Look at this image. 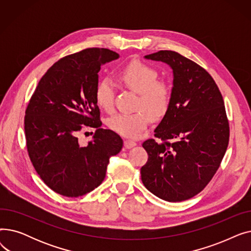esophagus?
<instances>
[{"instance_id": "obj_1", "label": "esophagus", "mask_w": 251, "mask_h": 251, "mask_svg": "<svg viewBox=\"0 0 251 251\" xmlns=\"http://www.w3.org/2000/svg\"><path fill=\"white\" fill-rule=\"evenodd\" d=\"M124 146L126 149H131L136 146V142L133 141V140H130V139H127L124 141Z\"/></svg>"}]
</instances>
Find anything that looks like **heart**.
<instances>
[{
	"instance_id": "obj_1",
	"label": "heart",
	"mask_w": 251,
	"mask_h": 251,
	"mask_svg": "<svg viewBox=\"0 0 251 251\" xmlns=\"http://www.w3.org/2000/svg\"><path fill=\"white\" fill-rule=\"evenodd\" d=\"M157 71L139 61L129 63L121 70L119 77L136 94L139 99L134 113L117 114L108 119L107 125L114 132L129 138L141 135L149 126L151 119L161 120L171 105L172 88L164 80H157ZM95 98L99 107L110 112L114 107V84L108 78L98 83Z\"/></svg>"
}]
</instances>
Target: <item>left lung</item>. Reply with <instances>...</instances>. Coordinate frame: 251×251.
<instances>
[{"instance_id":"left-lung-1","label":"left lung","mask_w":251,"mask_h":251,"mask_svg":"<svg viewBox=\"0 0 251 251\" xmlns=\"http://www.w3.org/2000/svg\"><path fill=\"white\" fill-rule=\"evenodd\" d=\"M146 59L168 64L174 79L170 109L154 130L155 139L142 143L149 159L140 169L141 180L160 199L183 201L203 190L225 155L226 109L213 77L199 64L174 50Z\"/></svg>"}]
</instances>
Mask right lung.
Instances as JSON below:
<instances>
[{
	"mask_svg": "<svg viewBox=\"0 0 251 251\" xmlns=\"http://www.w3.org/2000/svg\"><path fill=\"white\" fill-rule=\"evenodd\" d=\"M119 55L91 48L56 62L39 80L25 111L24 130L30 161L41 179L63 196H82L100 186L110 157L123 140L100 128L95 90L100 66ZM84 126L97 127L82 147L76 135Z\"/></svg>",
	"mask_w": 251,
	"mask_h": 251,
	"instance_id": "obj_1",
	"label": "right lung"
}]
</instances>
